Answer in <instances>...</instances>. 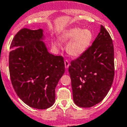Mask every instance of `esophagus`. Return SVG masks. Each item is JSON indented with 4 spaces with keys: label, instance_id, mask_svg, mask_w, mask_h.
Here are the masks:
<instances>
[{
    "label": "esophagus",
    "instance_id": "34e87169",
    "mask_svg": "<svg viewBox=\"0 0 127 127\" xmlns=\"http://www.w3.org/2000/svg\"><path fill=\"white\" fill-rule=\"evenodd\" d=\"M64 65H65V68H68L69 66V61L66 59L64 61Z\"/></svg>",
    "mask_w": 127,
    "mask_h": 127
}]
</instances>
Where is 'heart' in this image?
Instances as JSON below:
<instances>
[{
    "label": "heart",
    "mask_w": 127,
    "mask_h": 127,
    "mask_svg": "<svg viewBox=\"0 0 127 127\" xmlns=\"http://www.w3.org/2000/svg\"><path fill=\"white\" fill-rule=\"evenodd\" d=\"M94 35L90 30H82L80 28H74L66 31L59 36L62 41L69 40L66 45V51L69 55L74 57L81 56L87 51L93 40ZM54 47L59 45L56 41L52 42Z\"/></svg>",
    "instance_id": "heart-1"
}]
</instances>
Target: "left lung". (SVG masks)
<instances>
[{
	"label": "left lung",
	"instance_id": "8db88e82",
	"mask_svg": "<svg viewBox=\"0 0 127 127\" xmlns=\"http://www.w3.org/2000/svg\"><path fill=\"white\" fill-rule=\"evenodd\" d=\"M74 102L90 108L108 94L115 76L114 47L111 37L101 25L92 45L71 62L68 68Z\"/></svg>",
	"mask_w": 127,
	"mask_h": 127
}]
</instances>
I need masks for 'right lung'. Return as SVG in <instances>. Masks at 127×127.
Instances as JSON below:
<instances>
[{
    "label": "right lung",
    "instance_id": "1",
    "mask_svg": "<svg viewBox=\"0 0 127 127\" xmlns=\"http://www.w3.org/2000/svg\"><path fill=\"white\" fill-rule=\"evenodd\" d=\"M43 30L23 28L11 42L9 68L16 93L26 104L44 109L55 101V89L65 71L64 58L49 53Z\"/></svg>",
    "mask_w": 127,
    "mask_h": 127
}]
</instances>
